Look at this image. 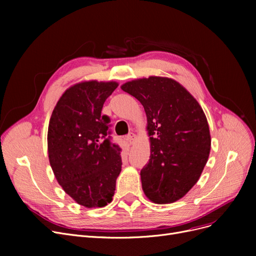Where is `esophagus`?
<instances>
[{"label":"esophagus","instance_id":"1","mask_svg":"<svg viewBox=\"0 0 256 256\" xmlns=\"http://www.w3.org/2000/svg\"><path fill=\"white\" fill-rule=\"evenodd\" d=\"M128 140L130 145H132L134 143H135V140H136V135H135V134H134V132L128 134Z\"/></svg>","mask_w":256,"mask_h":256}]
</instances>
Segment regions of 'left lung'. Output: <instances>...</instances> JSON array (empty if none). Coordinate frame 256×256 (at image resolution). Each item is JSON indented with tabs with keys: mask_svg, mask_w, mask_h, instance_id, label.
Wrapping results in <instances>:
<instances>
[{
	"mask_svg": "<svg viewBox=\"0 0 256 256\" xmlns=\"http://www.w3.org/2000/svg\"><path fill=\"white\" fill-rule=\"evenodd\" d=\"M144 108L150 141L142 189L154 204L176 202L198 182L208 160L210 134L199 102L178 80L150 76L120 87Z\"/></svg>",
	"mask_w": 256,
	"mask_h": 256,
	"instance_id": "obj_1",
	"label": "left lung"
}]
</instances>
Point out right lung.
I'll list each match as a JSON object with an SVG mask.
<instances>
[{
	"mask_svg": "<svg viewBox=\"0 0 256 256\" xmlns=\"http://www.w3.org/2000/svg\"><path fill=\"white\" fill-rule=\"evenodd\" d=\"M115 80H83L67 88L54 108L48 130L50 165L58 184L87 208L109 204L121 171V148L108 138L109 117L102 115Z\"/></svg>",
	"mask_w": 256,
	"mask_h": 256,
	"instance_id": "right-lung-1",
	"label": "right lung"
}]
</instances>
